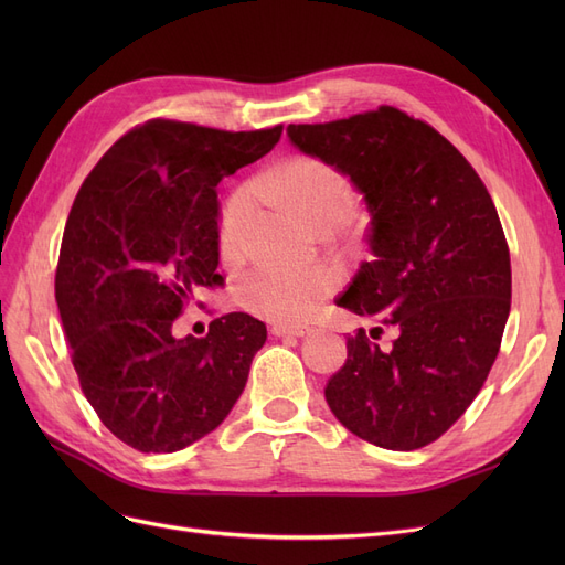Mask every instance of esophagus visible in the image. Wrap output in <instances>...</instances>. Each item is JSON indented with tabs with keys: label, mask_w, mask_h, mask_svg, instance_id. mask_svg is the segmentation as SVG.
Returning <instances> with one entry per match:
<instances>
[{
	"label": "esophagus",
	"mask_w": 565,
	"mask_h": 565,
	"mask_svg": "<svg viewBox=\"0 0 565 565\" xmlns=\"http://www.w3.org/2000/svg\"><path fill=\"white\" fill-rule=\"evenodd\" d=\"M270 334L273 337H306V334H309V330H303V328H285V324H273Z\"/></svg>",
	"instance_id": "34e87169"
}]
</instances>
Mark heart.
Here are the masks:
<instances>
[{"mask_svg":"<svg viewBox=\"0 0 565 565\" xmlns=\"http://www.w3.org/2000/svg\"><path fill=\"white\" fill-rule=\"evenodd\" d=\"M256 191L285 200L322 228L347 224L355 207V195L341 169L311 156L289 158L256 177V188L243 183L233 188L221 204L218 252L224 259H237L247 247ZM339 287L337 270L324 266H280L264 262L249 268L237 282V297L247 311L278 324H301L318 313L324 299Z\"/></svg>","mask_w":565,"mask_h":565,"instance_id":"obj_1","label":"heart"}]
</instances>
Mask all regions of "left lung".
<instances>
[{
  "label": "left lung",
  "instance_id": "left-lung-1",
  "mask_svg": "<svg viewBox=\"0 0 565 565\" xmlns=\"http://www.w3.org/2000/svg\"><path fill=\"white\" fill-rule=\"evenodd\" d=\"M287 134L367 202L374 259L337 303L398 332L386 351L363 328L347 337L324 401L372 446H429L486 384L509 318V245L488 188L446 136L393 106Z\"/></svg>",
  "mask_w": 565,
  "mask_h": 565
}]
</instances>
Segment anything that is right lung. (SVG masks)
Wrapping results in <instances>:
<instances>
[{"instance_id": "1", "label": "right lung", "mask_w": 565, "mask_h": 565, "mask_svg": "<svg viewBox=\"0 0 565 565\" xmlns=\"http://www.w3.org/2000/svg\"><path fill=\"white\" fill-rule=\"evenodd\" d=\"M148 119L117 139L67 214L56 303L84 396L134 450L177 452L214 431L247 384L266 324L247 313L174 337L202 287L224 285L216 185L280 141Z\"/></svg>"}]
</instances>
